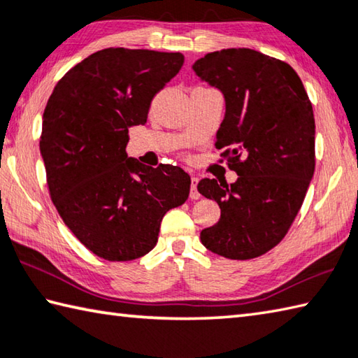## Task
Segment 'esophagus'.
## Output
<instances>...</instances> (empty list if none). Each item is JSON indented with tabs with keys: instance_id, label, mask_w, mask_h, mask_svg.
Returning a JSON list of instances; mask_svg holds the SVG:
<instances>
[{
	"instance_id": "obj_1",
	"label": "esophagus",
	"mask_w": 358,
	"mask_h": 358,
	"mask_svg": "<svg viewBox=\"0 0 358 358\" xmlns=\"http://www.w3.org/2000/svg\"><path fill=\"white\" fill-rule=\"evenodd\" d=\"M201 196L198 192V178H192V187H190V198L198 199Z\"/></svg>"
}]
</instances>
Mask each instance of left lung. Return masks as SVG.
Wrapping results in <instances>:
<instances>
[{
    "instance_id": "left-lung-1",
    "label": "left lung",
    "mask_w": 358,
    "mask_h": 358,
    "mask_svg": "<svg viewBox=\"0 0 358 358\" xmlns=\"http://www.w3.org/2000/svg\"><path fill=\"white\" fill-rule=\"evenodd\" d=\"M193 70L224 95L215 146L238 174L231 185L217 179L198 184L221 208L201 241L231 260L260 257L285 237L313 178L312 103L292 66L249 48L208 52Z\"/></svg>"
}]
</instances>
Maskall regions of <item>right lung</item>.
Returning <instances> with one entry per match:
<instances>
[{"mask_svg":"<svg viewBox=\"0 0 358 358\" xmlns=\"http://www.w3.org/2000/svg\"><path fill=\"white\" fill-rule=\"evenodd\" d=\"M182 65L180 52L106 48L66 71L46 103L40 152L50 196L101 259L143 257L164 215L190 193L180 166H146L126 154L129 127L146 123L152 98Z\"/></svg>","mask_w":358,"mask_h":358,"instance_id":"right-lung-1","label":"right lung"}]
</instances>
